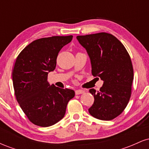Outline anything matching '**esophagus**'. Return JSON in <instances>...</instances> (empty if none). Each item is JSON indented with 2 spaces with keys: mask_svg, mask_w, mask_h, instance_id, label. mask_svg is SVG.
<instances>
[{
  "mask_svg": "<svg viewBox=\"0 0 149 149\" xmlns=\"http://www.w3.org/2000/svg\"><path fill=\"white\" fill-rule=\"evenodd\" d=\"M75 92H76V95H80V94L84 93L85 91L83 90H76Z\"/></svg>",
  "mask_w": 149,
  "mask_h": 149,
  "instance_id": "esophagus-1",
  "label": "esophagus"
}]
</instances>
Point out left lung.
I'll use <instances>...</instances> for the list:
<instances>
[{
    "label": "left lung",
    "instance_id": "8db88e82",
    "mask_svg": "<svg viewBox=\"0 0 149 149\" xmlns=\"http://www.w3.org/2000/svg\"><path fill=\"white\" fill-rule=\"evenodd\" d=\"M76 38L90 57L92 74L104 81L100 91L90 90L95 101L89 113L102 120L114 119L123 111L131 97L134 72L130 57L112 34L102 32Z\"/></svg>",
    "mask_w": 149,
    "mask_h": 149
}]
</instances>
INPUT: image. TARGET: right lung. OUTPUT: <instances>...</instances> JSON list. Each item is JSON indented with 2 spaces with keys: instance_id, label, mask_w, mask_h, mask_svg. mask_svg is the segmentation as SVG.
Masks as SVG:
<instances>
[{
  "instance_id": "obj_1",
  "label": "right lung",
  "mask_w": 149,
  "mask_h": 149,
  "mask_svg": "<svg viewBox=\"0 0 149 149\" xmlns=\"http://www.w3.org/2000/svg\"><path fill=\"white\" fill-rule=\"evenodd\" d=\"M73 36L42 38L31 42L17 58L13 71L17 101L29 120L40 127L53 125L64 118L75 96L70 89L49 85L47 75L55 69L58 53Z\"/></svg>"
}]
</instances>
